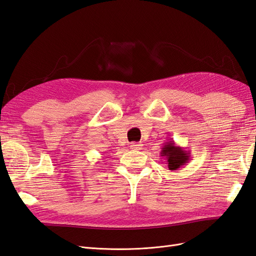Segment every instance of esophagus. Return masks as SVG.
<instances>
[{
	"label": "esophagus",
	"mask_w": 256,
	"mask_h": 256,
	"mask_svg": "<svg viewBox=\"0 0 256 256\" xmlns=\"http://www.w3.org/2000/svg\"><path fill=\"white\" fill-rule=\"evenodd\" d=\"M129 145L132 150H141V147H142L141 143H136V142H132V143H130Z\"/></svg>",
	"instance_id": "34e87169"
}]
</instances>
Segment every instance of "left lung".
Segmentation results:
<instances>
[{
    "label": "left lung",
    "instance_id": "obj_1",
    "mask_svg": "<svg viewBox=\"0 0 256 256\" xmlns=\"http://www.w3.org/2000/svg\"><path fill=\"white\" fill-rule=\"evenodd\" d=\"M160 156L166 159L168 170L176 171L177 168L188 164L190 160V152L186 150L184 147L177 146L173 140H170L162 146Z\"/></svg>",
    "mask_w": 256,
    "mask_h": 256
}]
</instances>
